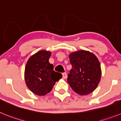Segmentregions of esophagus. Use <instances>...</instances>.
<instances>
[{
	"instance_id": "1",
	"label": "esophagus",
	"mask_w": 121,
	"mask_h": 121,
	"mask_svg": "<svg viewBox=\"0 0 121 121\" xmlns=\"http://www.w3.org/2000/svg\"><path fill=\"white\" fill-rule=\"evenodd\" d=\"M67 73H66V72H65V73H63V79H66V78H67Z\"/></svg>"
}]
</instances>
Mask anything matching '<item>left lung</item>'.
Here are the masks:
<instances>
[{"mask_svg":"<svg viewBox=\"0 0 121 121\" xmlns=\"http://www.w3.org/2000/svg\"><path fill=\"white\" fill-rule=\"evenodd\" d=\"M72 66L67 82L72 90L81 95L93 92L101 76L100 63L97 57L88 51L79 50L69 54Z\"/></svg>","mask_w":121,"mask_h":121,"instance_id":"obj_1","label":"left lung"}]
</instances>
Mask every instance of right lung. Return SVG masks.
I'll return each instance as SVG.
<instances>
[{"label":"right lung","instance_id":"right-lung-1","mask_svg":"<svg viewBox=\"0 0 121 121\" xmlns=\"http://www.w3.org/2000/svg\"><path fill=\"white\" fill-rule=\"evenodd\" d=\"M51 52L41 50L29 58L25 67L24 79L28 88L39 96L49 93L55 82L62 78L61 73L53 70L49 59Z\"/></svg>","mask_w":121,"mask_h":121}]
</instances>
